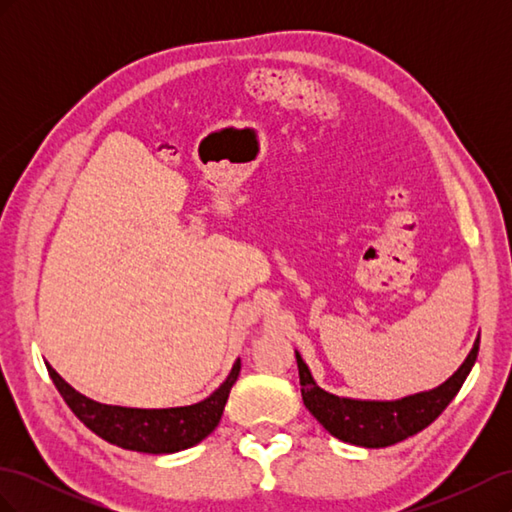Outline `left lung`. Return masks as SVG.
Listing matches in <instances>:
<instances>
[{"label":"left lung","instance_id":"left-lung-1","mask_svg":"<svg viewBox=\"0 0 512 512\" xmlns=\"http://www.w3.org/2000/svg\"><path fill=\"white\" fill-rule=\"evenodd\" d=\"M480 333L466 356V361L444 384L431 391L401 397L395 401H369L350 399L327 393L314 382L312 374L297 354L301 395L305 408L314 414L316 421L327 429L333 438L365 448H384L406 440L423 431L444 412L453 397L466 382L470 369L478 356Z\"/></svg>","mask_w":512,"mask_h":512}]
</instances>
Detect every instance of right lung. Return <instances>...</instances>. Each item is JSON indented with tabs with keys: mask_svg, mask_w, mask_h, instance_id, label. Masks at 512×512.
Segmentation results:
<instances>
[{
	"mask_svg": "<svg viewBox=\"0 0 512 512\" xmlns=\"http://www.w3.org/2000/svg\"><path fill=\"white\" fill-rule=\"evenodd\" d=\"M46 369H49V376L68 408L96 436L119 448H126V451L166 455L185 451V448L205 440L218 427L228 401V393L239 378L241 359L235 361L228 378L207 399L192 406L162 410L100 404V401L89 399L72 389L49 363H46Z\"/></svg>",
	"mask_w": 512,
	"mask_h": 512,
	"instance_id": "add662e5",
	"label": "right lung"
}]
</instances>
